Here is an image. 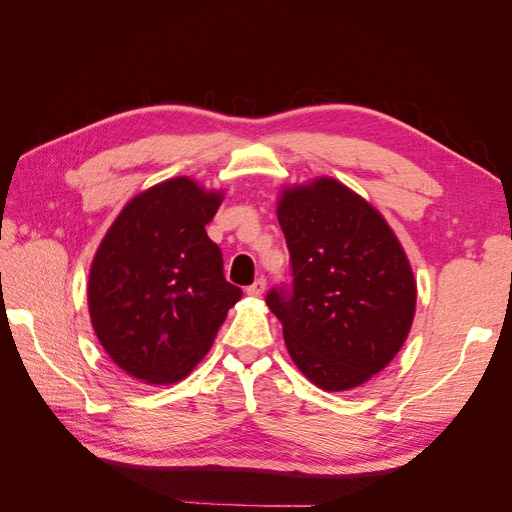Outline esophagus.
Masks as SVG:
<instances>
[{
	"label": "esophagus",
	"mask_w": 512,
	"mask_h": 512,
	"mask_svg": "<svg viewBox=\"0 0 512 512\" xmlns=\"http://www.w3.org/2000/svg\"><path fill=\"white\" fill-rule=\"evenodd\" d=\"M265 288H267L265 277H258V280L252 286H247V294H250V297H262V292H265Z\"/></svg>",
	"instance_id": "esophagus-1"
}]
</instances>
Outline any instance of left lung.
I'll use <instances>...</instances> for the list:
<instances>
[{
    "label": "left lung",
    "instance_id": "1",
    "mask_svg": "<svg viewBox=\"0 0 512 512\" xmlns=\"http://www.w3.org/2000/svg\"><path fill=\"white\" fill-rule=\"evenodd\" d=\"M292 292L273 288L290 359L322 391H350L389 365L416 312L410 260L382 213L333 177L277 198Z\"/></svg>",
    "mask_w": 512,
    "mask_h": 512
}]
</instances>
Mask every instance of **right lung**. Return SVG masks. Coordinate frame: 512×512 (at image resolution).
Wrapping results in <instances>:
<instances>
[{"instance_id": "obj_1", "label": "right lung", "mask_w": 512, "mask_h": 512, "mask_svg": "<svg viewBox=\"0 0 512 512\" xmlns=\"http://www.w3.org/2000/svg\"><path fill=\"white\" fill-rule=\"evenodd\" d=\"M224 200L190 177L136 194L106 230L87 305L104 352L128 376L166 386L205 359L241 288L224 280L205 226Z\"/></svg>"}]
</instances>
